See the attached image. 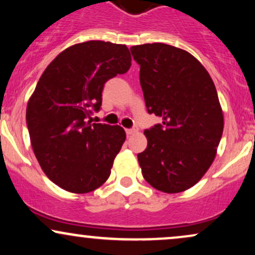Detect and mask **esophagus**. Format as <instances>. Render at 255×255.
Instances as JSON below:
<instances>
[{
  "mask_svg": "<svg viewBox=\"0 0 255 255\" xmlns=\"http://www.w3.org/2000/svg\"><path fill=\"white\" fill-rule=\"evenodd\" d=\"M126 133H127V135H131V134L136 133V129H134V128H130V129H126Z\"/></svg>",
  "mask_w": 255,
  "mask_h": 255,
  "instance_id": "1",
  "label": "esophagus"
}]
</instances>
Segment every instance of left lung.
Segmentation results:
<instances>
[{
	"mask_svg": "<svg viewBox=\"0 0 255 255\" xmlns=\"http://www.w3.org/2000/svg\"><path fill=\"white\" fill-rule=\"evenodd\" d=\"M130 51L140 64L148 114L163 119L144 131L147 147L137 154L142 176L160 192H184L201 180L217 153L224 128L217 90L188 51L164 43Z\"/></svg>",
	"mask_w": 255,
	"mask_h": 255,
	"instance_id": "obj_1",
	"label": "left lung"
}]
</instances>
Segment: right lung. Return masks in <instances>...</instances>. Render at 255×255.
I'll return each instance as SVG.
<instances>
[{
  "label": "right lung",
  "mask_w": 255,
  "mask_h": 255,
  "mask_svg": "<svg viewBox=\"0 0 255 255\" xmlns=\"http://www.w3.org/2000/svg\"><path fill=\"white\" fill-rule=\"evenodd\" d=\"M130 62L124 44L89 40L60 52L39 78L26 109L31 145L44 174L64 191L84 194L109 178L126 131L89 119L104 84Z\"/></svg>",
  "instance_id": "1"
}]
</instances>
